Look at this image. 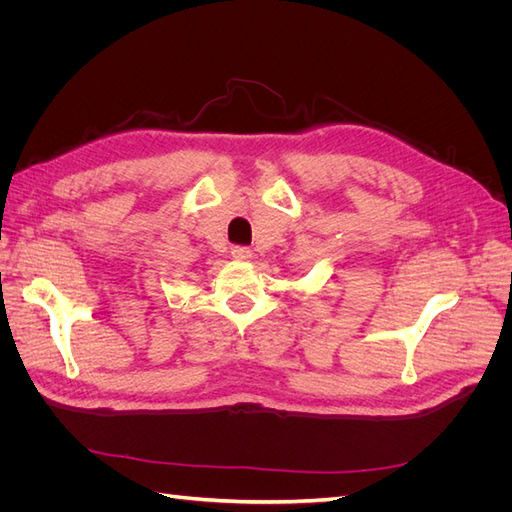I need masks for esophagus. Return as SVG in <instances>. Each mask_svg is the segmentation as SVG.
I'll return each mask as SVG.
<instances>
[{
    "instance_id": "1",
    "label": "esophagus",
    "mask_w": 512,
    "mask_h": 512,
    "mask_svg": "<svg viewBox=\"0 0 512 512\" xmlns=\"http://www.w3.org/2000/svg\"><path fill=\"white\" fill-rule=\"evenodd\" d=\"M230 256L235 258V260H239V262H245V260L252 258V250H250V247H245V245H235L230 250Z\"/></svg>"
}]
</instances>
